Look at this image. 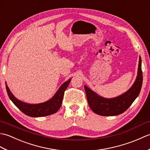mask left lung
I'll return each mask as SVG.
<instances>
[{
    "instance_id": "8db88e82",
    "label": "left lung",
    "mask_w": 150,
    "mask_h": 150,
    "mask_svg": "<svg viewBox=\"0 0 150 150\" xmlns=\"http://www.w3.org/2000/svg\"><path fill=\"white\" fill-rule=\"evenodd\" d=\"M142 60L139 57L137 75L134 83L129 90L119 96L104 98L84 86L87 100L91 110L102 116H115L124 113L139 96L142 84Z\"/></svg>"
}]
</instances>
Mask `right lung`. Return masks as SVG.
I'll return each mask as SVG.
<instances>
[{
    "label": "right lung",
    "mask_w": 150,
    "mask_h": 150,
    "mask_svg": "<svg viewBox=\"0 0 150 150\" xmlns=\"http://www.w3.org/2000/svg\"><path fill=\"white\" fill-rule=\"evenodd\" d=\"M71 79L64 82L50 100L39 104H28L17 99L9 90L6 82V88L10 100L22 112L31 117H44L55 113L60 109L64 91L68 88Z\"/></svg>",
    "instance_id": "obj_1"
}]
</instances>
